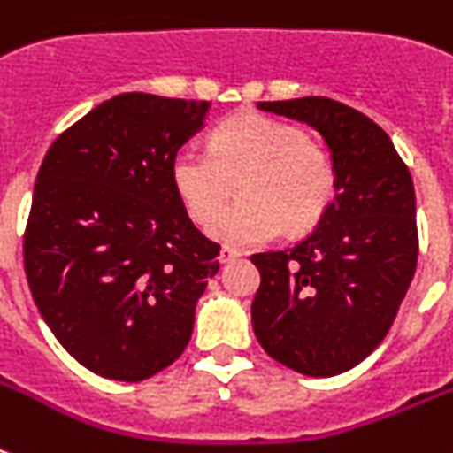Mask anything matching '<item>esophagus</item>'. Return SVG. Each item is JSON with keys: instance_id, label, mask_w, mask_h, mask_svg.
I'll return each mask as SVG.
<instances>
[{"instance_id": "esophagus-1", "label": "esophagus", "mask_w": 453, "mask_h": 453, "mask_svg": "<svg viewBox=\"0 0 453 453\" xmlns=\"http://www.w3.org/2000/svg\"><path fill=\"white\" fill-rule=\"evenodd\" d=\"M242 251H237V249L233 247H220V254H219V261L220 263H230L234 261V258H240Z\"/></svg>"}]
</instances>
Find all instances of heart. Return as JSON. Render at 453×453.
Wrapping results in <instances>:
<instances>
[{
  "label": "heart",
  "mask_w": 453,
  "mask_h": 453,
  "mask_svg": "<svg viewBox=\"0 0 453 453\" xmlns=\"http://www.w3.org/2000/svg\"><path fill=\"white\" fill-rule=\"evenodd\" d=\"M171 185L192 220L206 223L241 178L242 199L211 220L209 234L254 247L284 230L305 233L322 219L336 190V173L322 145L296 124L244 112L220 122L209 152L183 148L171 159Z\"/></svg>",
  "instance_id": "heart-1"
}]
</instances>
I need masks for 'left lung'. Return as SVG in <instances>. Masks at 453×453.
I'll use <instances>...</instances> for the list:
<instances>
[{"label": "left lung", "mask_w": 453, "mask_h": 453, "mask_svg": "<svg viewBox=\"0 0 453 453\" xmlns=\"http://www.w3.org/2000/svg\"><path fill=\"white\" fill-rule=\"evenodd\" d=\"M324 138L336 195L317 230L284 251L254 254L261 287L251 324L263 350L305 376H336L369 357L393 326L418 258L407 164L369 117L308 96L258 103Z\"/></svg>", "instance_id": "left-lung-1"}]
</instances>
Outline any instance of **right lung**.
<instances>
[{
  "label": "right lung",
  "instance_id": "add662e5",
  "mask_svg": "<svg viewBox=\"0 0 453 453\" xmlns=\"http://www.w3.org/2000/svg\"><path fill=\"white\" fill-rule=\"evenodd\" d=\"M209 101L119 94L60 134L39 166L25 227V275L58 343L88 372L150 379L192 336L219 273L171 185V159Z\"/></svg>",
  "mask_w": 453,
  "mask_h": 453
}]
</instances>
